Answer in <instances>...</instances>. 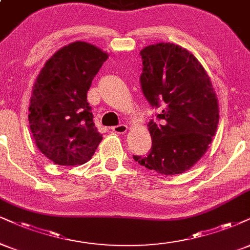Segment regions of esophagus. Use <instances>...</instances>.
<instances>
[{
  "mask_svg": "<svg viewBox=\"0 0 250 250\" xmlns=\"http://www.w3.org/2000/svg\"><path fill=\"white\" fill-rule=\"evenodd\" d=\"M112 131L115 132V133L124 134V133H126V131H127V126H126L125 124H119L117 126H113Z\"/></svg>",
  "mask_w": 250,
  "mask_h": 250,
  "instance_id": "34e87169",
  "label": "esophagus"
}]
</instances>
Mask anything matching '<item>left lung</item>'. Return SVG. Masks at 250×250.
<instances>
[{"mask_svg":"<svg viewBox=\"0 0 250 250\" xmlns=\"http://www.w3.org/2000/svg\"><path fill=\"white\" fill-rule=\"evenodd\" d=\"M140 55L141 90L150 106L161 111L148 123L149 153L133 159L158 174H182L204 155L217 131L215 92L202 64L181 46L159 42Z\"/></svg>","mask_w":250,"mask_h":250,"instance_id":"left-lung-1","label":"left lung"}]
</instances>
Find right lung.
I'll return each mask as SVG.
<instances>
[{
  "mask_svg": "<svg viewBox=\"0 0 250 250\" xmlns=\"http://www.w3.org/2000/svg\"><path fill=\"white\" fill-rule=\"evenodd\" d=\"M106 59L96 46L75 42L55 52L40 70L30 102V130L40 152L55 165H83L101 143L87 91Z\"/></svg>",
  "mask_w": 250,
  "mask_h": 250,
  "instance_id": "right-lung-1",
  "label": "right lung"
}]
</instances>
